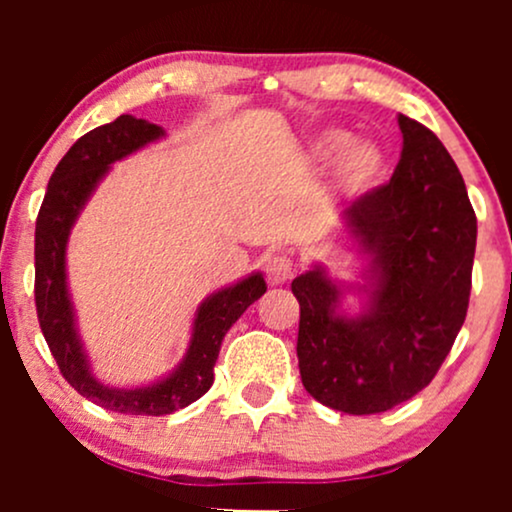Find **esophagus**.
Masks as SVG:
<instances>
[{
  "instance_id": "obj_1",
  "label": "esophagus",
  "mask_w": 512,
  "mask_h": 512,
  "mask_svg": "<svg viewBox=\"0 0 512 512\" xmlns=\"http://www.w3.org/2000/svg\"><path fill=\"white\" fill-rule=\"evenodd\" d=\"M264 269H267V279L272 284H284V281H289L293 276V260L289 255H284V252L269 255L267 262H264Z\"/></svg>"
}]
</instances>
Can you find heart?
Segmentation results:
<instances>
[{
    "label": "heart",
    "instance_id": "obj_1",
    "mask_svg": "<svg viewBox=\"0 0 512 512\" xmlns=\"http://www.w3.org/2000/svg\"><path fill=\"white\" fill-rule=\"evenodd\" d=\"M346 142H349L346 134L327 132L325 137H320L313 146H310V156H313L315 161H330V158L339 154V151H344L337 168L339 182H342L344 190L349 192H366L368 187H373L375 182L383 178L385 158L373 144L358 142L344 150Z\"/></svg>",
    "mask_w": 512,
    "mask_h": 512
}]
</instances>
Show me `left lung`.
<instances>
[{
  "mask_svg": "<svg viewBox=\"0 0 512 512\" xmlns=\"http://www.w3.org/2000/svg\"><path fill=\"white\" fill-rule=\"evenodd\" d=\"M402 156L390 182L344 211L373 255L370 308L337 317L339 289L320 267L296 276L298 368L305 390L344 414H378L436 378L469 308L477 214L443 142L399 115Z\"/></svg>",
  "mask_w": 512,
  "mask_h": 512,
  "instance_id": "left-lung-1",
  "label": "left lung"
}]
</instances>
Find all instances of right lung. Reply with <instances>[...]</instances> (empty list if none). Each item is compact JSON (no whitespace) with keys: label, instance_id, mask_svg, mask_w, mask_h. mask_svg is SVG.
Wrapping results in <instances>:
<instances>
[{"label":"right lung","instance_id":"add662e5","mask_svg":"<svg viewBox=\"0 0 512 512\" xmlns=\"http://www.w3.org/2000/svg\"><path fill=\"white\" fill-rule=\"evenodd\" d=\"M161 134L163 129L151 122L120 115L110 125L91 129L76 139V144L57 163L35 221V310L57 368L64 380L93 404L134 416L173 414L197 402L214 383V366L226 332L248 310V305L267 291L262 274H252L231 289L207 298L197 310L195 332L185 361L161 383L137 390H113L88 373L86 356L74 330L64 274L69 228L110 163L142 149Z\"/></svg>","mask_w":512,"mask_h":512}]
</instances>
